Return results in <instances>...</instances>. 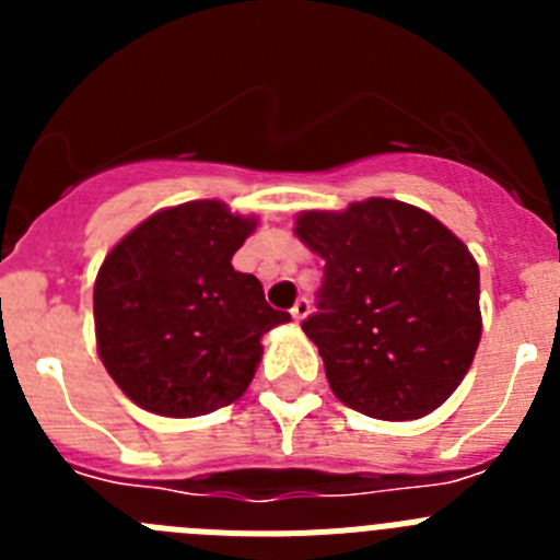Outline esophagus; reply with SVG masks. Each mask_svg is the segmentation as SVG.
Here are the masks:
<instances>
[{"label": "esophagus", "instance_id": "1", "mask_svg": "<svg viewBox=\"0 0 560 560\" xmlns=\"http://www.w3.org/2000/svg\"><path fill=\"white\" fill-rule=\"evenodd\" d=\"M308 311H311V300L300 296V300L294 303V308H291V316H294L296 323H303L305 316H308Z\"/></svg>", "mask_w": 560, "mask_h": 560}]
</instances>
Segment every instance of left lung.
Listing matches in <instances>:
<instances>
[{"instance_id": "8db88e82", "label": "left lung", "mask_w": 560, "mask_h": 560, "mask_svg": "<svg viewBox=\"0 0 560 560\" xmlns=\"http://www.w3.org/2000/svg\"><path fill=\"white\" fill-rule=\"evenodd\" d=\"M296 235L325 260L303 323L341 404L370 418L438 409L477 353L479 266L427 210L393 199L303 212Z\"/></svg>"}]
</instances>
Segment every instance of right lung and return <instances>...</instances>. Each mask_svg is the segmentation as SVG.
Masks as SVG:
<instances>
[{
  "label": "right lung",
  "instance_id": "right-lung-1",
  "mask_svg": "<svg viewBox=\"0 0 560 560\" xmlns=\"http://www.w3.org/2000/svg\"><path fill=\"white\" fill-rule=\"evenodd\" d=\"M255 221L221 201L153 212L103 260L97 353L114 384L153 415L199 418L249 387L260 336L289 323L255 275L232 269Z\"/></svg>",
  "mask_w": 560,
  "mask_h": 560
}]
</instances>
